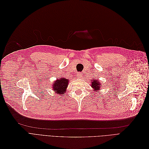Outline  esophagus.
Segmentation results:
<instances>
[{
  "mask_svg": "<svg viewBox=\"0 0 149 149\" xmlns=\"http://www.w3.org/2000/svg\"><path fill=\"white\" fill-rule=\"evenodd\" d=\"M77 77H78V78H81L82 77V74H81L80 73H77Z\"/></svg>",
  "mask_w": 149,
  "mask_h": 149,
  "instance_id": "1",
  "label": "esophagus"
}]
</instances>
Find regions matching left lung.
<instances>
[{
    "label": "left lung",
    "instance_id": "8db88e82",
    "mask_svg": "<svg viewBox=\"0 0 149 149\" xmlns=\"http://www.w3.org/2000/svg\"><path fill=\"white\" fill-rule=\"evenodd\" d=\"M91 87L94 89V91H99L100 90L101 88V83L99 81V80L97 79H94L91 80Z\"/></svg>",
    "mask_w": 149,
    "mask_h": 149
}]
</instances>
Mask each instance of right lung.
I'll list each match as a JSON object with an SVG mask.
<instances>
[{"instance_id": "add662e5", "label": "right lung", "mask_w": 149, "mask_h": 149, "mask_svg": "<svg viewBox=\"0 0 149 149\" xmlns=\"http://www.w3.org/2000/svg\"><path fill=\"white\" fill-rule=\"evenodd\" d=\"M68 81L69 80L65 78L56 79L52 84L53 90L56 92V94H60L63 95L66 91Z\"/></svg>"}]
</instances>
